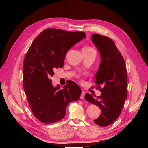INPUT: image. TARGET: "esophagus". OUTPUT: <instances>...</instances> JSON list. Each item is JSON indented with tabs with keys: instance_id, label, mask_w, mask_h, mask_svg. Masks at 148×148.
Listing matches in <instances>:
<instances>
[{
	"instance_id": "34e87169",
	"label": "esophagus",
	"mask_w": 148,
	"mask_h": 148,
	"mask_svg": "<svg viewBox=\"0 0 148 148\" xmlns=\"http://www.w3.org/2000/svg\"><path fill=\"white\" fill-rule=\"evenodd\" d=\"M84 95H85V93H84V92L82 91V94H81V96H80V98H81V99H84Z\"/></svg>"
}]
</instances>
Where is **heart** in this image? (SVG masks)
Segmentation results:
<instances>
[{"label":"heart","instance_id":"heart-1","mask_svg":"<svg viewBox=\"0 0 148 148\" xmlns=\"http://www.w3.org/2000/svg\"><path fill=\"white\" fill-rule=\"evenodd\" d=\"M90 49H92V48L89 47H84V48H83L82 50H90Z\"/></svg>","mask_w":148,"mask_h":148}]
</instances>
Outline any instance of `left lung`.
I'll return each mask as SVG.
<instances>
[{"label":"left lung","instance_id":"left-lung-1","mask_svg":"<svg viewBox=\"0 0 148 148\" xmlns=\"http://www.w3.org/2000/svg\"><path fill=\"white\" fill-rule=\"evenodd\" d=\"M92 40L101 59L95 84L98 88H104L99 89L100 96L86 94L84 99L100 108L101 114L94 122L100 127H106L114 122L121 114L127 97V73L125 60L110 38L94 34Z\"/></svg>","mask_w":148,"mask_h":148}]
</instances>
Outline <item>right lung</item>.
Wrapping results in <instances>:
<instances>
[{"mask_svg":"<svg viewBox=\"0 0 148 148\" xmlns=\"http://www.w3.org/2000/svg\"><path fill=\"white\" fill-rule=\"evenodd\" d=\"M86 36L83 32L46 29L34 40L23 63V88L34 116L44 123L63 119L69 103L79 100L82 90L70 81L60 89L50 79L64 66L67 51Z\"/></svg>","mask_w":148,"mask_h":148,"instance_id":"right-lung-1","label":"right lung"}]
</instances>
